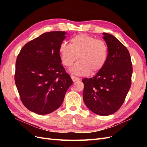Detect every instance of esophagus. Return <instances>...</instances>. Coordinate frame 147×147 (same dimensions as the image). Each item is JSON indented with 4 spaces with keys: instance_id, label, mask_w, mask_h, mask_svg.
I'll return each instance as SVG.
<instances>
[{
    "instance_id": "1",
    "label": "esophagus",
    "mask_w": 147,
    "mask_h": 147,
    "mask_svg": "<svg viewBox=\"0 0 147 147\" xmlns=\"http://www.w3.org/2000/svg\"><path fill=\"white\" fill-rule=\"evenodd\" d=\"M70 77H71V78H72V80H73V82H74L80 80V78H79L74 76V75H72Z\"/></svg>"
}]
</instances>
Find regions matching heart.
<instances>
[{"label": "heart", "mask_w": 147, "mask_h": 147, "mask_svg": "<svg viewBox=\"0 0 147 147\" xmlns=\"http://www.w3.org/2000/svg\"><path fill=\"white\" fill-rule=\"evenodd\" d=\"M70 45L62 43L59 48L61 61L65 67H70L77 57L78 61L70 72L78 75H87L99 72L104 66L108 57V48L101 40L85 34L75 35Z\"/></svg>", "instance_id": "1"}]
</instances>
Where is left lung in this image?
Returning a JSON list of instances; mask_svg holds the SVG:
<instances>
[{"mask_svg":"<svg viewBox=\"0 0 147 147\" xmlns=\"http://www.w3.org/2000/svg\"><path fill=\"white\" fill-rule=\"evenodd\" d=\"M108 47V57L96 76L83 78V98L94 113L107 116L123 105L131 85L132 64L126 47L108 33H103Z\"/></svg>","mask_w":147,"mask_h":147,"instance_id":"1","label":"left lung"}]
</instances>
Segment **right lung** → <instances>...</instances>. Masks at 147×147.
I'll list each match as a JSON object with an SVG mask.
<instances>
[{"instance_id": "right-lung-1", "label": "right lung", "mask_w": 147, "mask_h": 147, "mask_svg": "<svg viewBox=\"0 0 147 147\" xmlns=\"http://www.w3.org/2000/svg\"><path fill=\"white\" fill-rule=\"evenodd\" d=\"M65 34L43 33L26 43L17 56L15 84L22 103L31 112L46 115L58 109L72 84L59 51Z\"/></svg>"}]
</instances>
